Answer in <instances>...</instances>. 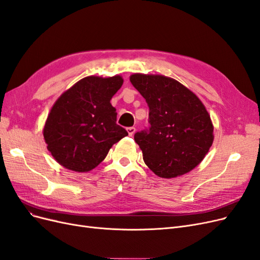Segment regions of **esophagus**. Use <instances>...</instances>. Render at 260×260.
<instances>
[{
  "label": "esophagus",
  "instance_id": "obj_1",
  "mask_svg": "<svg viewBox=\"0 0 260 260\" xmlns=\"http://www.w3.org/2000/svg\"><path fill=\"white\" fill-rule=\"evenodd\" d=\"M127 132H128V134L130 137H132L133 134H134V132H136V128L134 127H129V128H127Z\"/></svg>",
  "mask_w": 260,
  "mask_h": 260
}]
</instances>
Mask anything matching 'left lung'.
Here are the masks:
<instances>
[{"mask_svg": "<svg viewBox=\"0 0 260 260\" xmlns=\"http://www.w3.org/2000/svg\"><path fill=\"white\" fill-rule=\"evenodd\" d=\"M130 82L149 107L148 131L134 134L145 165L164 178L190 172L214 141V126L204 104L171 77L134 73Z\"/></svg>", "mask_w": 260, "mask_h": 260, "instance_id": "obj_1", "label": "left lung"}]
</instances>
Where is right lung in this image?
Here are the masks:
<instances>
[{
    "label": "right lung",
    "mask_w": 260,
    "mask_h": 260,
    "mask_svg": "<svg viewBox=\"0 0 260 260\" xmlns=\"http://www.w3.org/2000/svg\"><path fill=\"white\" fill-rule=\"evenodd\" d=\"M120 75L87 76L53 103L43 128L47 149L57 162L86 173L99 166L115 143L128 136L116 123L113 95L122 86Z\"/></svg>",
    "instance_id": "right-lung-1"
}]
</instances>
